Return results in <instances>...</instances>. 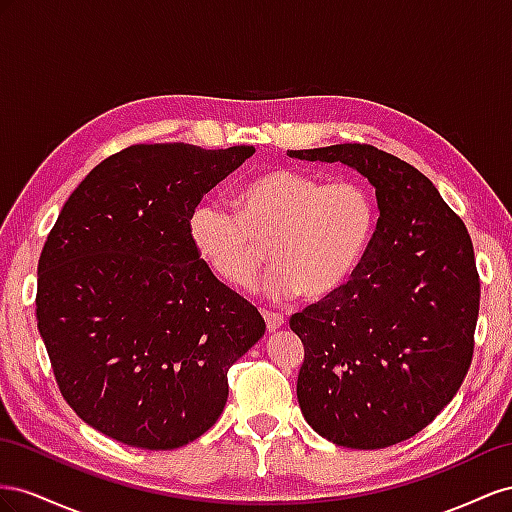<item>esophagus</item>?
<instances>
[{"label":"esophagus","mask_w":512,"mask_h":512,"mask_svg":"<svg viewBox=\"0 0 512 512\" xmlns=\"http://www.w3.org/2000/svg\"><path fill=\"white\" fill-rule=\"evenodd\" d=\"M264 319H266V326H268V330H270V332L283 328V324H285L283 315H279V313H272V311H264Z\"/></svg>","instance_id":"obj_1"}]
</instances>
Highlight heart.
<instances>
[{"label":"heart","instance_id":"1","mask_svg":"<svg viewBox=\"0 0 512 512\" xmlns=\"http://www.w3.org/2000/svg\"><path fill=\"white\" fill-rule=\"evenodd\" d=\"M377 208L362 184L324 182L296 167H276L246 180L236 210L201 201L188 216V238L223 283L248 289L266 268L272 298L321 300L352 279L367 255Z\"/></svg>","mask_w":512,"mask_h":512}]
</instances>
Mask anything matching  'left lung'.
Segmentation results:
<instances>
[{
  "label": "left lung",
  "mask_w": 512,
  "mask_h": 512,
  "mask_svg": "<svg viewBox=\"0 0 512 512\" xmlns=\"http://www.w3.org/2000/svg\"><path fill=\"white\" fill-rule=\"evenodd\" d=\"M287 154L354 167L375 186L379 208L352 279L289 319L304 345L300 410L345 448L410 440L452 401L472 364L480 279L470 233L427 175L373 145Z\"/></svg>",
  "instance_id": "left-lung-1"
}]
</instances>
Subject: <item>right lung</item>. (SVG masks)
<instances>
[{
	"label": "right lung",
	"mask_w": 512,
	"mask_h": 512,
	"mask_svg": "<svg viewBox=\"0 0 512 512\" xmlns=\"http://www.w3.org/2000/svg\"><path fill=\"white\" fill-rule=\"evenodd\" d=\"M253 152L130 145L85 175L42 246L36 319L55 382L113 440H197L223 414L229 367L264 337L188 238L193 208Z\"/></svg>",
	"instance_id": "obj_1"
}]
</instances>
